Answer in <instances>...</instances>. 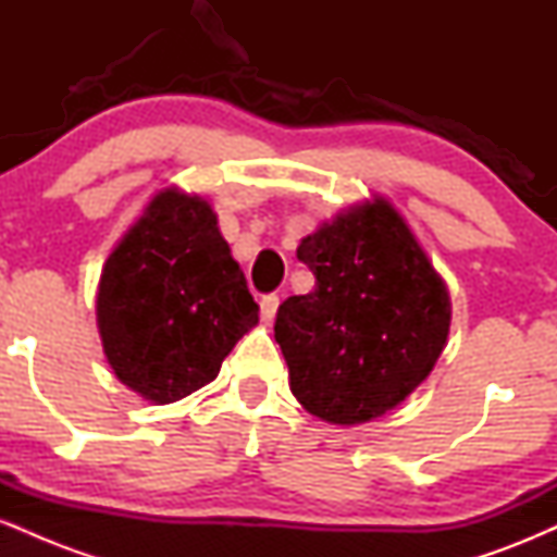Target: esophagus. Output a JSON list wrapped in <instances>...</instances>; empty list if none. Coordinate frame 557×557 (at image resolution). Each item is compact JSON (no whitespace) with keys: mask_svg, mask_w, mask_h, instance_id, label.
Returning <instances> with one entry per match:
<instances>
[{"mask_svg":"<svg viewBox=\"0 0 557 557\" xmlns=\"http://www.w3.org/2000/svg\"><path fill=\"white\" fill-rule=\"evenodd\" d=\"M277 306H280V298L277 296H264V298H261V319H264L267 324L272 322L274 314H277Z\"/></svg>","mask_w":557,"mask_h":557,"instance_id":"esophagus-1","label":"esophagus"}]
</instances>
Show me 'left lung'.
Segmentation results:
<instances>
[{"mask_svg": "<svg viewBox=\"0 0 557 557\" xmlns=\"http://www.w3.org/2000/svg\"><path fill=\"white\" fill-rule=\"evenodd\" d=\"M296 253L317 285L280 304L274 319L293 395L327 424L385 417L445 350V280L385 196L322 222Z\"/></svg>", "mask_w": 557, "mask_h": 557, "instance_id": "1", "label": "left lung"}]
</instances>
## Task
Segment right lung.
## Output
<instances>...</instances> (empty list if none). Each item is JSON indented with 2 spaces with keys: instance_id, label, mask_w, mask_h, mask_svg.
<instances>
[{
  "instance_id": "add662e5",
  "label": "right lung",
  "mask_w": 557,
  "mask_h": 557,
  "mask_svg": "<svg viewBox=\"0 0 557 557\" xmlns=\"http://www.w3.org/2000/svg\"><path fill=\"white\" fill-rule=\"evenodd\" d=\"M96 324L114 376L157 406L220 374L259 306L207 198L170 185L146 203L104 261Z\"/></svg>"
}]
</instances>
